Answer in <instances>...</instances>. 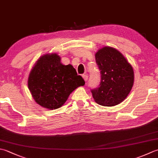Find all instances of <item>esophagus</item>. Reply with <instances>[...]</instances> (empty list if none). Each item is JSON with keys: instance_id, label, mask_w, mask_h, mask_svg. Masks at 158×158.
Listing matches in <instances>:
<instances>
[{"instance_id": "1", "label": "esophagus", "mask_w": 158, "mask_h": 158, "mask_svg": "<svg viewBox=\"0 0 158 158\" xmlns=\"http://www.w3.org/2000/svg\"><path fill=\"white\" fill-rule=\"evenodd\" d=\"M83 79H84L85 80V81H87V80H88V75H83Z\"/></svg>"}]
</instances>
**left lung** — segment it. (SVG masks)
Instances as JSON below:
<instances>
[{
    "label": "left lung",
    "instance_id": "8db88e82",
    "mask_svg": "<svg viewBox=\"0 0 158 158\" xmlns=\"http://www.w3.org/2000/svg\"><path fill=\"white\" fill-rule=\"evenodd\" d=\"M95 57L101 80L98 88L91 90L93 98L102 106L118 105L132 89L135 80L132 66L122 53L110 47L100 49Z\"/></svg>",
    "mask_w": 158,
    "mask_h": 158
}]
</instances>
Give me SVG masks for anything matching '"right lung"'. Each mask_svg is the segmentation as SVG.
Here are the masks:
<instances>
[{
    "label": "right lung",
    "mask_w": 158,
    "mask_h": 158,
    "mask_svg": "<svg viewBox=\"0 0 158 158\" xmlns=\"http://www.w3.org/2000/svg\"><path fill=\"white\" fill-rule=\"evenodd\" d=\"M57 53L41 56L28 77V86L35 102L50 110L61 107L76 88L85 85L71 65H64Z\"/></svg>",
    "instance_id": "obj_1"
}]
</instances>
